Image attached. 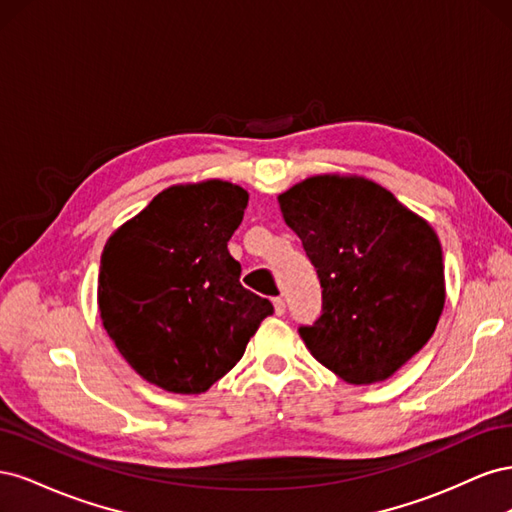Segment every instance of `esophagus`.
I'll use <instances>...</instances> for the list:
<instances>
[{"mask_svg":"<svg viewBox=\"0 0 512 512\" xmlns=\"http://www.w3.org/2000/svg\"><path fill=\"white\" fill-rule=\"evenodd\" d=\"M273 309H275L277 316H282V314L286 312V303H284L282 297H275V299H273Z\"/></svg>","mask_w":512,"mask_h":512,"instance_id":"esophagus-1","label":"esophagus"}]
</instances>
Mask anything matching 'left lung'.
<instances>
[{
    "label": "left lung",
    "mask_w": 512,
    "mask_h": 512,
    "mask_svg": "<svg viewBox=\"0 0 512 512\" xmlns=\"http://www.w3.org/2000/svg\"><path fill=\"white\" fill-rule=\"evenodd\" d=\"M322 286V316L299 335L348 384L391 378L438 327L446 301L431 224L359 177H307L277 196Z\"/></svg>",
    "instance_id": "1"
}]
</instances>
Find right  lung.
I'll use <instances>...</instances> for the list:
<instances>
[{"label":"right lung","mask_w":512,"mask_h":512,"mask_svg":"<svg viewBox=\"0 0 512 512\" xmlns=\"http://www.w3.org/2000/svg\"><path fill=\"white\" fill-rule=\"evenodd\" d=\"M247 200L222 179L170 185L104 245L102 327L136 374L168 393L209 391L273 314L241 286L228 252Z\"/></svg>","instance_id":"right-lung-1"}]
</instances>
